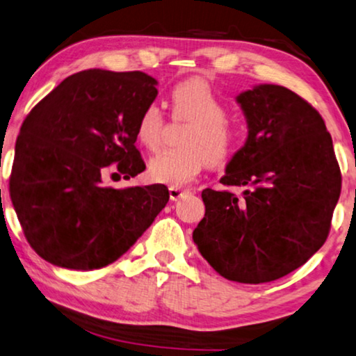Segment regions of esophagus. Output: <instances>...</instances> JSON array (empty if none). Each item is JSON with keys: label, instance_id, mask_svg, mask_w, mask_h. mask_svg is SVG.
Listing matches in <instances>:
<instances>
[{"label": "esophagus", "instance_id": "1", "mask_svg": "<svg viewBox=\"0 0 356 356\" xmlns=\"http://www.w3.org/2000/svg\"><path fill=\"white\" fill-rule=\"evenodd\" d=\"M189 191L188 189H181V188H175V186H172V188H168V194H170V199L172 200H179L184 194H188Z\"/></svg>", "mask_w": 356, "mask_h": 356}]
</instances>
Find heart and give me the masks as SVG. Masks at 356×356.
I'll return each instance as SVG.
<instances>
[{
  "instance_id": "heart-1",
  "label": "heart",
  "mask_w": 356,
  "mask_h": 356,
  "mask_svg": "<svg viewBox=\"0 0 356 356\" xmlns=\"http://www.w3.org/2000/svg\"><path fill=\"white\" fill-rule=\"evenodd\" d=\"M170 102L173 118L191 125L183 136V147H167L149 161V177L179 188L193 181L207 162L211 167L231 162L242 146V132L229 121L226 103L204 79L193 78L175 86ZM163 127L162 108L149 103L140 114L136 135L146 147L157 149Z\"/></svg>"
}]
</instances>
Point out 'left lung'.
<instances>
[{
    "label": "left lung",
    "mask_w": 356,
    "mask_h": 356,
    "mask_svg": "<svg viewBox=\"0 0 356 356\" xmlns=\"http://www.w3.org/2000/svg\"><path fill=\"white\" fill-rule=\"evenodd\" d=\"M248 138L227 163L224 186L204 189L205 216L193 238L220 275L238 283L278 280L326 242L341 195V168L320 113L282 86L237 97Z\"/></svg>",
    "instance_id": "8db88e82"
}]
</instances>
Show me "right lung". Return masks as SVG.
<instances>
[{"mask_svg":"<svg viewBox=\"0 0 356 356\" xmlns=\"http://www.w3.org/2000/svg\"><path fill=\"white\" fill-rule=\"evenodd\" d=\"M143 71L86 70L62 81L20 127L9 194L30 247L54 266L100 269L127 251L168 202L163 184L114 189L146 168L136 124L156 100Z\"/></svg>","mask_w":356,"mask_h":356,"instance_id":"add662e5","label":"right lung"}]
</instances>
